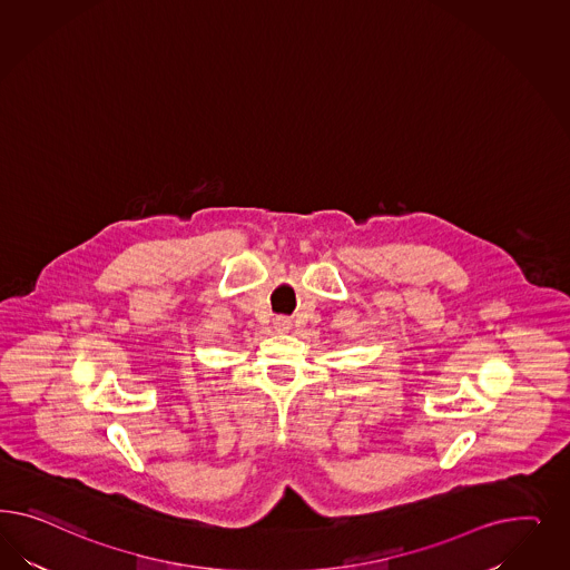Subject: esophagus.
I'll use <instances>...</instances> for the list:
<instances>
[{"mask_svg":"<svg viewBox=\"0 0 570 570\" xmlns=\"http://www.w3.org/2000/svg\"><path fill=\"white\" fill-rule=\"evenodd\" d=\"M274 328L279 334H284V332H288V330L293 328V320L291 317H284V315H277L276 320H274Z\"/></svg>","mask_w":570,"mask_h":570,"instance_id":"esophagus-1","label":"esophagus"}]
</instances>
